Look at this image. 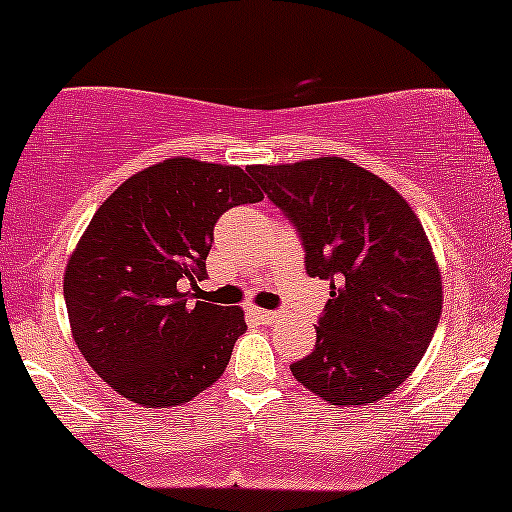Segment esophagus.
Returning <instances> with one entry per match:
<instances>
[{
  "mask_svg": "<svg viewBox=\"0 0 512 512\" xmlns=\"http://www.w3.org/2000/svg\"><path fill=\"white\" fill-rule=\"evenodd\" d=\"M251 314L261 321V324H273V321H278L280 314L278 312H271V309H251Z\"/></svg>",
  "mask_w": 512,
  "mask_h": 512,
  "instance_id": "34e87169",
  "label": "esophagus"
}]
</instances>
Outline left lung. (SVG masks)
<instances>
[{
    "label": "left lung",
    "mask_w": 512,
    "mask_h": 512,
    "mask_svg": "<svg viewBox=\"0 0 512 512\" xmlns=\"http://www.w3.org/2000/svg\"><path fill=\"white\" fill-rule=\"evenodd\" d=\"M292 222L309 278L331 283L317 346L290 365L331 406H365L416 370L442 312V280L423 225L380 176L341 157L249 166Z\"/></svg>",
    "instance_id": "8db88e82"
}]
</instances>
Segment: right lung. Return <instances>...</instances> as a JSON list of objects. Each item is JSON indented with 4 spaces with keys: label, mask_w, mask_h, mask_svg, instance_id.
<instances>
[{
    "label": "right lung",
    "mask_w": 512,
    "mask_h": 512,
    "mask_svg": "<svg viewBox=\"0 0 512 512\" xmlns=\"http://www.w3.org/2000/svg\"><path fill=\"white\" fill-rule=\"evenodd\" d=\"M258 200L239 166L176 157L137 171L91 217L67 261L65 304L86 363L125 399L169 409L220 380L244 312L183 290L208 275L215 222Z\"/></svg>",
    "instance_id": "add662e5"
}]
</instances>
